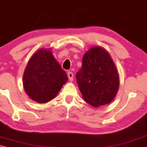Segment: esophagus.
Instances as JSON below:
<instances>
[{
  "label": "esophagus",
  "instance_id": "1",
  "mask_svg": "<svg viewBox=\"0 0 147 147\" xmlns=\"http://www.w3.org/2000/svg\"><path fill=\"white\" fill-rule=\"evenodd\" d=\"M67 76H68V78H69V80L70 81L72 82L74 80V74L72 73L71 71H69L67 73Z\"/></svg>",
  "mask_w": 147,
  "mask_h": 147
}]
</instances>
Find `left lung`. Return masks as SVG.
<instances>
[{"mask_svg":"<svg viewBox=\"0 0 147 147\" xmlns=\"http://www.w3.org/2000/svg\"><path fill=\"white\" fill-rule=\"evenodd\" d=\"M76 80L82 97L94 107L109 104L119 88L115 64L110 54L99 46L92 47L84 54Z\"/></svg>","mask_w":147,"mask_h":147,"instance_id":"left-lung-1","label":"left lung"}]
</instances>
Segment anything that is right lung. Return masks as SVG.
Here are the masks:
<instances>
[{
    "instance_id": "right-lung-1",
    "label": "right lung",
    "mask_w": 147,
    "mask_h": 147,
    "mask_svg": "<svg viewBox=\"0 0 147 147\" xmlns=\"http://www.w3.org/2000/svg\"><path fill=\"white\" fill-rule=\"evenodd\" d=\"M23 87L31 100L46 103L53 99L67 81V76L50 49H41L28 62L23 74Z\"/></svg>"
}]
</instances>
